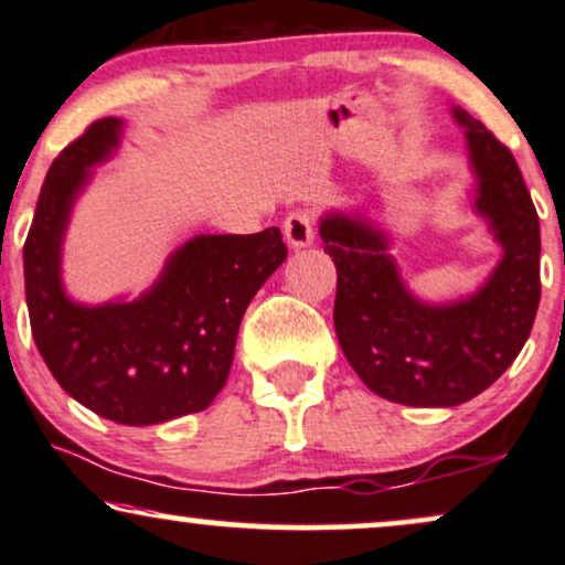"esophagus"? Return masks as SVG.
<instances>
[{"label":"esophagus","instance_id":"esophagus-1","mask_svg":"<svg viewBox=\"0 0 565 565\" xmlns=\"http://www.w3.org/2000/svg\"><path fill=\"white\" fill-rule=\"evenodd\" d=\"M282 232L290 248H307L315 241V216L309 211H294V214L285 216Z\"/></svg>","mask_w":565,"mask_h":565}]
</instances>
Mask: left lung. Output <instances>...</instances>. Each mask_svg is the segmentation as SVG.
<instances>
[{"mask_svg": "<svg viewBox=\"0 0 565 565\" xmlns=\"http://www.w3.org/2000/svg\"><path fill=\"white\" fill-rule=\"evenodd\" d=\"M452 116L466 129L473 211L502 248L476 294L420 301L373 218L362 211L320 218L338 271V343L364 386L407 407H455L487 391L521 354L540 307V216L519 163L470 113L452 108Z\"/></svg>", "mask_w": 565, "mask_h": 565, "instance_id": "left-lung-1", "label": "left lung"}]
</instances>
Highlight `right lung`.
Listing matches in <instances>:
<instances>
[{
    "mask_svg": "<svg viewBox=\"0 0 565 565\" xmlns=\"http://www.w3.org/2000/svg\"><path fill=\"white\" fill-rule=\"evenodd\" d=\"M99 118L52 161L23 245L25 303L39 354L60 388L121 426L201 413L227 383L250 298L288 256L282 235H195L135 301L78 303L63 285V241L95 166L121 145Z\"/></svg>",
    "mask_w": 565,
    "mask_h": 565,
    "instance_id": "obj_1",
    "label": "right lung"
}]
</instances>
